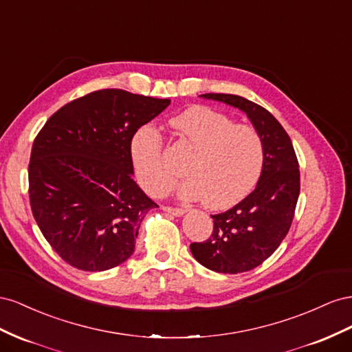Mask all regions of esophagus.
<instances>
[{"label": "esophagus", "mask_w": 352, "mask_h": 352, "mask_svg": "<svg viewBox=\"0 0 352 352\" xmlns=\"http://www.w3.org/2000/svg\"><path fill=\"white\" fill-rule=\"evenodd\" d=\"M162 209L165 210V212H168L170 215H175V217H182L186 212L183 208H174V206H162Z\"/></svg>", "instance_id": "esophagus-1"}]
</instances>
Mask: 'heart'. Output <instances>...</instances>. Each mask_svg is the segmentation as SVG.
<instances>
[{
  "label": "heart",
  "instance_id": "b5f03b06",
  "mask_svg": "<svg viewBox=\"0 0 352 352\" xmlns=\"http://www.w3.org/2000/svg\"><path fill=\"white\" fill-rule=\"evenodd\" d=\"M182 142L192 150L179 186L186 199H202L208 208H228L256 186L265 162L263 137L255 128L236 125L233 119L209 107H190L170 120ZM131 157L138 184L152 196L173 188L177 173L164 155L162 137L144 126L131 142Z\"/></svg>",
  "mask_w": 352,
  "mask_h": 352
}]
</instances>
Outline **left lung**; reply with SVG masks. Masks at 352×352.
<instances>
[{
	"label": "left lung",
	"instance_id": "obj_1",
	"mask_svg": "<svg viewBox=\"0 0 352 352\" xmlns=\"http://www.w3.org/2000/svg\"><path fill=\"white\" fill-rule=\"evenodd\" d=\"M237 107L263 137L265 162L255 190L232 209L217 215L214 232L190 250L197 263L224 274L254 270L273 255L286 237L299 196V164L290 137L267 109L234 94H202Z\"/></svg>",
	"mask_w": 352,
	"mask_h": 352
}]
</instances>
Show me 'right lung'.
Instances as JSON below:
<instances>
[{"instance_id": "add662e5", "label": "right lung", "mask_w": 352, "mask_h": 352, "mask_svg": "<svg viewBox=\"0 0 352 352\" xmlns=\"http://www.w3.org/2000/svg\"><path fill=\"white\" fill-rule=\"evenodd\" d=\"M170 100L98 89L50 116L32 144L29 200L56 252L82 271L133 255L140 224L157 205L133 179L131 142Z\"/></svg>"}]
</instances>
